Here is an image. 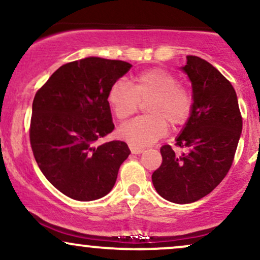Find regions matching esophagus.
<instances>
[{
  "label": "esophagus",
  "instance_id": "34e87169",
  "mask_svg": "<svg viewBox=\"0 0 260 260\" xmlns=\"http://www.w3.org/2000/svg\"><path fill=\"white\" fill-rule=\"evenodd\" d=\"M129 149H131V151H132V154H142L143 151H144V149L133 147V145H129Z\"/></svg>",
  "mask_w": 260,
  "mask_h": 260
}]
</instances>
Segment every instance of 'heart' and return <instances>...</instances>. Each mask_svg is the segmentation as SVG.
I'll return each mask as SVG.
<instances>
[{
    "instance_id": "obj_1",
    "label": "heart",
    "mask_w": 260,
    "mask_h": 260,
    "mask_svg": "<svg viewBox=\"0 0 260 260\" xmlns=\"http://www.w3.org/2000/svg\"><path fill=\"white\" fill-rule=\"evenodd\" d=\"M110 106L120 121L127 120L147 104L149 116L123 124L118 136L133 147H147L159 140L172 127L183 124L193 107L192 92L178 83L177 77L162 68H151L139 73L131 85L127 80L115 82L107 94Z\"/></svg>"
}]
</instances>
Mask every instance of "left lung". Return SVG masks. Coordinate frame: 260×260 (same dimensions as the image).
<instances>
[{"label":"left lung","instance_id":"left-lung-1","mask_svg":"<svg viewBox=\"0 0 260 260\" xmlns=\"http://www.w3.org/2000/svg\"><path fill=\"white\" fill-rule=\"evenodd\" d=\"M182 70L192 82L193 107L186 126L171 145L160 149L162 162L151 180L166 201L188 204L205 197L228 175L242 132V116L231 83L214 66L187 56Z\"/></svg>","mask_w":260,"mask_h":260}]
</instances>
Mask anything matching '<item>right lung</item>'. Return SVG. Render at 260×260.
<instances>
[{"label":"right lung","instance_id":"obj_1","mask_svg":"<svg viewBox=\"0 0 260 260\" xmlns=\"http://www.w3.org/2000/svg\"><path fill=\"white\" fill-rule=\"evenodd\" d=\"M132 64L86 57L66 63L35 94L30 145L39 168L59 192L80 202L106 196L129 148L124 142L99 144L111 133L110 88Z\"/></svg>","mask_w":260,"mask_h":260}]
</instances>
